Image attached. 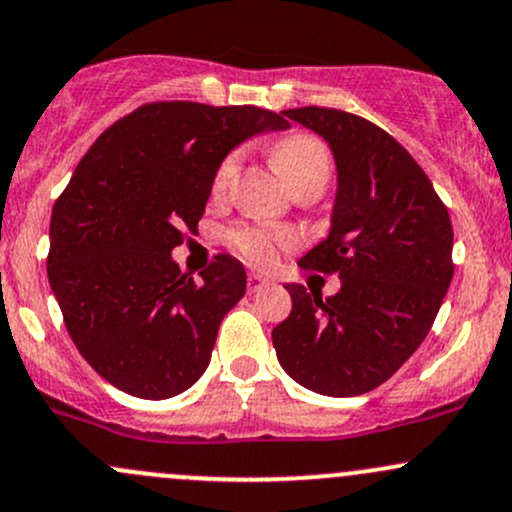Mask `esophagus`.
Here are the masks:
<instances>
[{
    "instance_id": "1",
    "label": "esophagus",
    "mask_w": 512,
    "mask_h": 512,
    "mask_svg": "<svg viewBox=\"0 0 512 512\" xmlns=\"http://www.w3.org/2000/svg\"><path fill=\"white\" fill-rule=\"evenodd\" d=\"M267 284H270V279H267L265 274H257V272L247 274V292H250V294L260 292V289H265Z\"/></svg>"
}]
</instances>
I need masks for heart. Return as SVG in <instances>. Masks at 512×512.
Here are the masks:
<instances>
[{"label": "heart", "mask_w": 512, "mask_h": 512, "mask_svg": "<svg viewBox=\"0 0 512 512\" xmlns=\"http://www.w3.org/2000/svg\"><path fill=\"white\" fill-rule=\"evenodd\" d=\"M272 161L277 166L279 176L287 181V186L294 193L304 191V188L324 191L328 179H331V154H328L326 144L311 137V134L284 137L274 147ZM235 176H238V154H230V157L220 161L218 171H215V196H223L235 181ZM292 242L294 235L287 233V230L257 228V225H240V228L230 233V245L250 262H257V265H265V262L274 260L277 247H289Z\"/></svg>", "instance_id": "b5f03b06"}]
</instances>
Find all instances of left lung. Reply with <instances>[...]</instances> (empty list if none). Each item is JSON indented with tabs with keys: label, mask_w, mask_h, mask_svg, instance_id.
<instances>
[{
	"label": "left lung",
	"mask_w": 512,
	"mask_h": 512,
	"mask_svg": "<svg viewBox=\"0 0 512 512\" xmlns=\"http://www.w3.org/2000/svg\"><path fill=\"white\" fill-rule=\"evenodd\" d=\"M282 115L333 154L331 228L299 265L336 272L341 289L321 299L284 284L292 314L274 326V351L306 390L363 395L400 370L437 319L454 277L449 211L422 166L373 122L328 107Z\"/></svg>",
	"instance_id": "left-lung-1"
}]
</instances>
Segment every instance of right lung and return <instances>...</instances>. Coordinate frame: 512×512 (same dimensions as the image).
<instances>
[{
    "label": "right lung",
    "mask_w": 512,
    "mask_h": 512,
    "mask_svg": "<svg viewBox=\"0 0 512 512\" xmlns=\"http://www.w3.org/2000/svg\"><path fill=\"white\" fill-rule=\"evenodd\" d=\"M289 129L252 105L152 102L100 134L51 213L48 284L75 348L117 390L166 400L211 363L247 274L218 255L193 282L171 250L196 230L220 161Z\"/></svg>",
    "instance_id": "right-lung-1"
}]
</instances>
